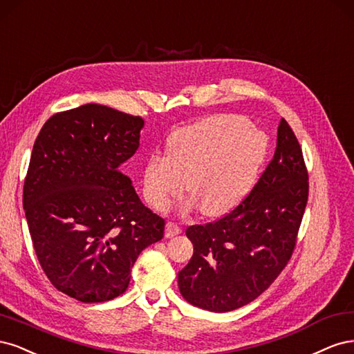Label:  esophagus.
<instances>
[{
    "label": "esophagus",
    "instance_id": "1",
    "mask_svg": "<svg viewBox=\"0 0 354 354\" xmlns=\"http://www.w3.org/2000/svg\"><path fill=\"white\" fill-rule=\"evenodd\" d=\"M180 231H182V230H180V226H179L178 223H175V222H167V223H166L165 235H166V238H172V236L180 234Z\"/></svg>",
    "mask_w": 354,
    "mask_h": 354
}]
</instances>
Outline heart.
<instances>
[{
  "instance_id": "obj_1",
  "label": "heart",
  "mask_w": 354,
  "mask_h": 354,
  "mask_svg": "<svg viewBox=\"0 0 354 354\" xmlns=\"http://www.w3.org/2000/svg\"><path fill=\"white\" fill-rule=\"evenodd\" d=\"M268 151L263 132L239 115H216L180 128L169 138L167 156L154 154L144 170V194L165 210L188 191L203 213L234 207L252 187Z\"/></svg>"
}]
</instances>
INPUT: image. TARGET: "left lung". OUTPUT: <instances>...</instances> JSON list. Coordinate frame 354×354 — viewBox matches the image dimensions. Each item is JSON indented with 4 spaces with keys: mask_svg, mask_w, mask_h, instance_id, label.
I'll use <instances>...</instances> for the list:
<instances>
[{
    "mask_svg": "<svg viewBox=\"0 0 354 354\" xmlns=\"http://www.w3.org/2000/svg\"><path fill=\"white\" fill-rule=\"evenodd\" d=\"M307 198L301 147L281 119L275 154L253 189L218 221L187 227L194 254L178 275L182 297L210 312L256 300L290 261Z\"/></svg>",
    "mask_w": 354,
    "mask_h": 354,
    "instance_id": "obj_1",
    "label": "left lung"
}]
</instances>
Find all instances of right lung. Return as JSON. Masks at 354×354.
Returning <instances> with one entry per match:
<instances>
[{"mask_svg":"<svg viewBox=\"0 0 354 354\" xmlns=\"http://www.w3.org/2000/svg\"><path fill=\"white\" fill-rule=\"evenodd\" d=\"M144 120L101 104L55 113L33 144L24 185L30 238L54 287L82 303L127 291L140 253L160 241L165 219L120 172Z\"/></svg>","mask_w":354,"mask_h":354,"instance_id":"1","label":"right lung"}]
</instances>
